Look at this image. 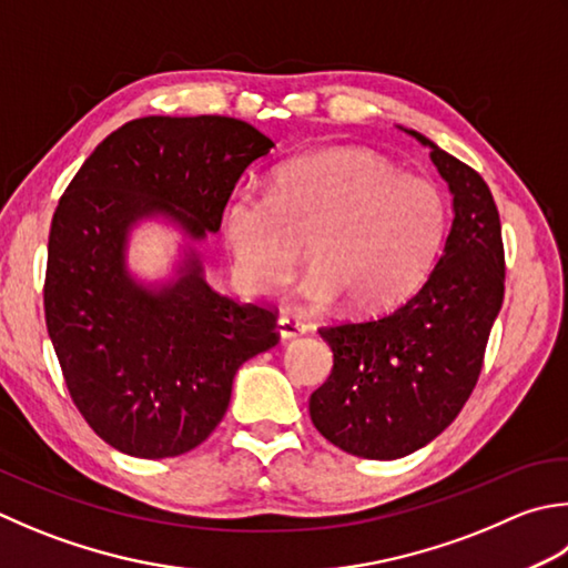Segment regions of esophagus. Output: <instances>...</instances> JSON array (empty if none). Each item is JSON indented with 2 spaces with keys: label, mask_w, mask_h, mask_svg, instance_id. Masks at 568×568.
I'll return each instance as SVG.
<instances>
[{
  "label": "esophagus",
  "mask_w": 568,
  "mask_h": 568,
  "mask_svg": "<svg viewBox=\"0 0 568 568\" xmlns=\"http://www.w3.org/2000/svg\"><path fill=\"white\" fill-rule=\"evenodd\" d=\"M277 332H281L283 339H295V337H303L305 335L307 325H305V322H300L297 317L283 315L281 320H277Z\"/></svg>",
  "instance_id": "esophagus-1"
}]
</instances>
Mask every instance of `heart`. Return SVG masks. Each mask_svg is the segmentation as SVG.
I'll return each instance as SVG.
<instances>
[{
    "label": "heart",
    "instance_id": "b5f03b06",
    "mask_svg": "<svg viewBox=\"0 0 568 568\" xmlns=\"http://www.w3.org/2000/svg\"><path fill=\"white\" fill-rule=\"evenodd\" d=\"M221 233L248 293H283L310 241L315 271L300 287L307 303L342 295L349 310L376 313L424 281L446 233V199L379 154L325 150L281 166L271 192L236 189Z\"/></svg>",
    "mask_w": 568,
    "mask_h": 568
}]
</instances>
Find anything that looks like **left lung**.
<instances>
[{"label": "left lung", "mask_w": 568, "mask_h": 568, "mask_svg": "<svg viewBox=\"0 0 568 568\" xmlns=\"http://www.w3.org/2000/svg\"><path fill=\"white\" fill-rule=\"evenodd\" d=\"M410 135L428 144L453 192L446 248L406 303L320 327L335 364L310 396L322 436L369 460L404 458L453 424L480 379L505 300L503 224L490 186L438 144Z\"/></svg>", "instance_id": "8db88e82"}]
</instances>
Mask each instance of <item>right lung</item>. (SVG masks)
Listing matches in <instances>:
<instances>
[{
  "mask_svg": "<svg viewBox=\"0 0 568 568\" xmlns=\"http://www.w3.org/2000/svg\"><path fill=\"white\" fill-rule=\"evenodd\" d=\"M273 142L226 115L130 120L65 186L49 231L43 315L78 414L108 446L174 458L224 418L239 366L281 339L277 310L216 293L189 258L162 293L128 277L125 233L154 211L192 239L221 229L246 166Z\"/></svg>",
  "mask_w": 568,
  "mask_h": 568,
  "instance_id": "1",
  "label": "right lung"
}]
</instances>
